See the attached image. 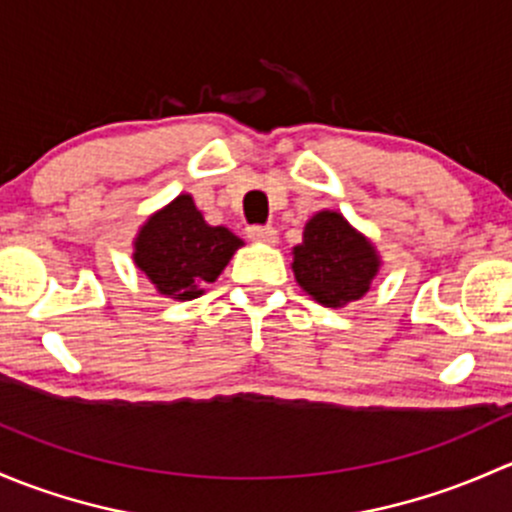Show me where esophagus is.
<instances>
[{
	"instance_id": "1",
	"label": "esophagus",
	"mask_w": 512,
	"mask_h": 512,
	"mask_svg": "<svg viewBox=\"0 0 512 512\" xmlns=\"http://www.w3.org/2000/svg\"><path fill=\"white\" fill-rule=\"evenodd\" d=\"M246 236L251 241H261V244H276L278 241V231L273 226H249Z\"/></svg>"
}]
</instances>
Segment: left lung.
<instances>
[{
	"instance_id": "left-lung-1",
	"label": "left lung",
	"mask_w": 512,
	"mask_h": 512,
	"mask_svg": "<svg viewBox=\"0 0 512 512\" xmlns=\"http://www.w3.org/2000/svg\"><path fill=\"white\" fill-rule=\"evenodd\" d=\"M379 271L377 249L337 212H318L293 246L298 286L325 308L360 300Z\"/></svg>"
}]
</instances>
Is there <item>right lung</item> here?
Instances as JSON below:
<instances>
[{
    "label": "right lung",
    "mask_w": 512,
    "mask_h": 512,
    "mask_svg": "<svg viewBox=\"0 0 512 512\" xmlns=\"http://www.w3.org/2000/svg\"><path fill=\"white\" fill-rule=\"evenodd\" d=\"M244 246L226 226H209L189 194H179L142 224L135 239V266L167 298L192 300L224 271Z\"/></svg>",
    "instance_id": "right-lung-1"
}]
</instances>
